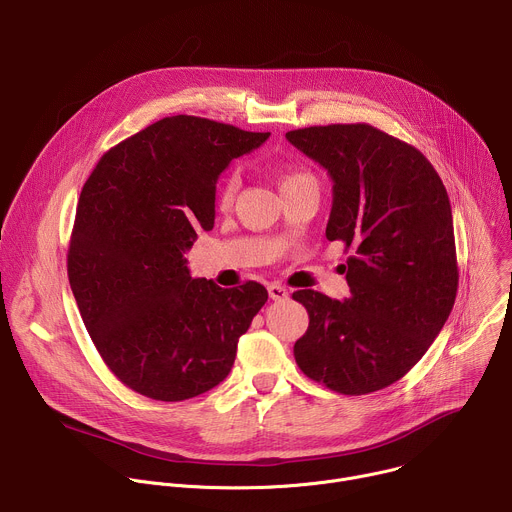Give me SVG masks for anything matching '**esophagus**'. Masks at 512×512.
Here are the masks:
<instances>
[{
  "instance_id": "1",
  "label": "esophagus",
  "mask_w": 512,
  "mask_h": 512,
  "mask_svg": "<svg viewBox=\"0 0 512 512\" xmlns=\"http://www.w3.org/2000/svg\"><path fill=\"white\" fill-rule=\"evenodd\" d=\"M267 291H269V298H271V300H285V298H287V289L281 287L279 283H271V285L267 287Z\"/></svg>"
}]
</instances>
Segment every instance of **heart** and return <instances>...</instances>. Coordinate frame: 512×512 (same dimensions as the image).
<instances>
[{"label":"heart","mask_w":512,"mask_h":512,"mask_svg":"<svg viewBox=\"0 0 512 512\" xmlns=\"http://www.w3.org/2000/svg\"><path fill=\"white\" fill-rule=\"evenodd\" d=\"M306 178H310V176H308V174H304V172H283V174L279 176V188L291 186V184H296V182L306 180ZM237 188H239V180H237V176H235V174L227 176L221 184H218V188H216V206L221 208V210L231 208V206H233V202H235Z\"/></svg>","instance_id":"b5f03b06"}]
</instances>
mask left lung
Masks as SVG:
<instances>
[{
    "mask_svg": "<svg viewBox=\"0 0 512 512\" xmlns=\"http://www.w3.org/2000/svg\"><path fill=\"white\" fill-rule=\"evenodd\" d=\"M328 170V241L346 259L350 298L294 291L310 316L294 356L306 377L367 395L405 377L444 328L458 291L452 206L442 178L413 145L369 125L285 133Z\"/></svg>",
    "mask_w": 512,
    "mask_h": 512,
    "instance_id": "obj_1",
    "label": "left lung"
}]
</instances>
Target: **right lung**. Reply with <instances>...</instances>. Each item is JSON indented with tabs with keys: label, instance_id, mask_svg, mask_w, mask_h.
Instances as JSON below:
<instances>
[{
	"label": "right lung",
	"instance_id": "1",
	"mask_svg": "<svg viewBox=\"0 0 512 512\" xmlns=\"http://www.w3.org/2000/svg\"><path fill=\"white\" fill-rule=\"evenodd\" d=\"M267 137L164 117L103 154L85 182L68 281L101 358L135 393L184 401L231 373L267 289L194 279L184 253L214 227L218 176Z\"/></svg>",
	"mask_w": 512,
	"mask_h": 512
}]
</instances>
